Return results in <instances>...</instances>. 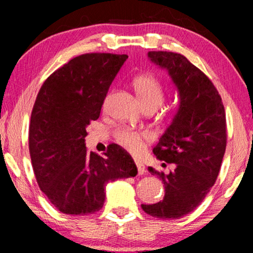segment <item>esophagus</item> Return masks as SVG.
Wrapping results in <instances>:
<instances>
[{
  "instance_id": "1",
  "label": "esophagus",
  "mask_w": 253,
  "mask_h": 253,
  "mask_svg": "<svg viewBox=\"0 0 253 253\" xmlns=\"http://www.w3.org/2000/svg\"><path fill=\"white\" fill-rule=\"evenodd\" d=\"M136 166L138 168V172H139V175H143L145 172V166H144L143 162L136 160Z\"/></svg>"
}]
</instances>
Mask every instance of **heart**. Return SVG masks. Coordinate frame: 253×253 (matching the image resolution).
<instances>
[{
  "instance_id": "obj_1",
  "label": "heart",
  "mask_w": 253,
  "mask_h": 253,
  "mask_svg": "<svg viewBox=\"0 0 253 253\" xmlns=\"http://www.w3.org/2000/svg\"><path fill=\"white\" fill-rule=\"evenodd\" d=\"M133 87L139 96L144 107L161 105L165 98L164 87L155 76L151 74H143L133 79ZM116 141L121 146L129 151L130 153L138 154L143 150L145 141L151 138L148 130H137L131 127H121L115 132Z\"/></svg>"
}]
</instances>
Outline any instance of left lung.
<instances>
[{
	"label": "left lung",
	"instance_id": "1",
	"mask_svg": "<svg viewBox=\"0 0 253 253\" xmlns=\"http://www.w3.org/2000/svg\"><path fill=\"white\" fill-rule=\"evenodd\" d=\"M148 57L167 69L181 101L153 148L158 160L172 164V169L166 174L148 167L164 182L165 198L141 209L159 219H179L200 205L216 181L227 146L226 112L211 79L185 56L160 50L148 51Z\"/></svg>",
	"mask_w": 253,
	"mask_h": 253
}]
</instances>
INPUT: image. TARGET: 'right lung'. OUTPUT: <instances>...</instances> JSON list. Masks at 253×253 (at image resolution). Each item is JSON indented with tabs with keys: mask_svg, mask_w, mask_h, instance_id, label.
Segmentation results:
<instances>
[{
	"mask_svg": "<svg viewBox=\"0 0 253 253\" xmlns=\"http://www.w3.org/2000/svg\"><path fill=\"white\" fill-rule=\"evenodd\" d=\"M127 55H79L41 86L29 127V148L39 188L64 214L88 215L102 209L105 186L134 177L133 159L119 145L105 158L87 151L86 126L99 119L109 86Z\"/></svg>",
	"mask_w": 253,
	"mask_h": 253,
	"instance_id": "right-lung-1",
	"label": "right lung"
}]
</instances>
